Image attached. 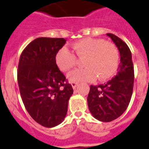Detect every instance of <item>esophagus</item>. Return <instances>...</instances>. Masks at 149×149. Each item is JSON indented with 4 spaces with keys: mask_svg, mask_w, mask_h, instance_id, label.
<instances>
[{
    "mask_svg": "<svg viewBox=\"0 0 149 149\" xmlns=\"http://www.w3.org/2000/svg\"><path fill=\"white\" fill-rule=\"evenodd\" d=\"M77 82H71V86H72V88H73V89H75V88H77Z\"/></svg>",
    "mask_w": 149,
    "mask_h": 149,
    "instance_id": "1",
    "label": "esophagus"
}]
</instances>
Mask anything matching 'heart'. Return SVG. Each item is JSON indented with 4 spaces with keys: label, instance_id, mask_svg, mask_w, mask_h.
<instances>
[{
    "label": "heart",
    "instance_id": "heart-1",
    "mask_svg": "<svg viewBox=\"0 0 149 149\" xmlns=\"http://www.w3.org/2000/svg\"><path fill=\"white\" fill-rule=\"evenodd\" d=\"M76 55L84 59V68L77 69L67 74L70 82L104 81L113 77L120 63V54L114 44L102 38H86L72 45ZM56 63L63 72H67L77 63V57L67 47H63L56 54Z\"/></svg>",
    "mask_w": 149,
    "mask_h": 149
}]
</instances>
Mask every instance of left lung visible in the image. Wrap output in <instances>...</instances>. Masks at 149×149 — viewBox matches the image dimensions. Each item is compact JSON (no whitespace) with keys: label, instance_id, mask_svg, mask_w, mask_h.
Segmentation results:
<instances>
[{"label":"left lung","instance_id":"1","mask_svg":"<svg viewBox=\"0 0 149 149\" xmlns=\"http://www.w3.org/2000/svg\"><path fill=\"white\" fill-rule=\"evenodd\" d=\"M120 52V63L117 75L104 84L90 86L87 102L88 109L95 119L110 122L127 110L132 97L134 69L132 54L127 46L115 35L107 33Z\"/></svg>","mask_w":149,"mask_h":149}]
</instances>
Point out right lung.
<instances>
[{
	"instance_id": "1",
	"label": "right lung",
	"mask_w": 149,
	"mask_h": 149,
	"mask_svg": "<svg viewBox=\"0 0 149 149\" xmlns=\"http://www.w3.org/2000/svg\"><path fill=\"white\" fill-rule=\"evenodd\" d=\"M64 38L41 37L21 54L17 80L25 107L36 122L47 128L61 124L66 117L73 93L56 63V54Z\"/></svg>"
}]
</instances>
